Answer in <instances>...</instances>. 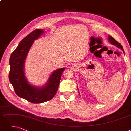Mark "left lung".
<instances>
[{"label": "left lung", "instance_id": "8db88e82", "mask_svg": "<svg viewBox=\"0 0 131 131\" xmlns=\"http://www.w3.org/2000/svg\"><path fill=\"white\" fill-rule=\"evenodd\" d=\"M108 41L111 44L115 45L117 47L120 48V49H122L124 53V49L123 48L122 46L120 45L119 42H118L116 40H115L113 38H112V36H110V35H108Z\"/></svg>", "mask_w": 131, "mask_h": 131}]
</instances>
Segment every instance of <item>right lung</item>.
<instances>
[{
    "instance_id": "right-lung-1",
    "label": "right lung",
    "mask_w": 131,
    "mask_h": 131,
    "mask_svg": "<svg viewBox=\"0 0 131 131\" xmlns=\"http://www.w3.org/2000/svg\"><path fill=\"white\" fill-rule=\"evenodd\" d=\"M45 32L43 29H35L24 38L9 59V80L15 93L20 98L33 103H42L51 99L58 89L61 75L66 68L56 69L51 73L45 84L35 86L28 82L25 74V62L34 40Z\"/></svg>"
}]
</instances>
